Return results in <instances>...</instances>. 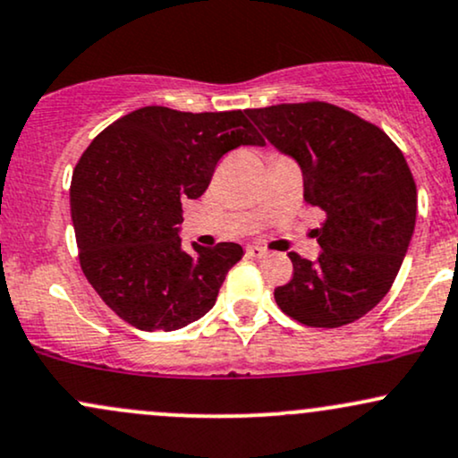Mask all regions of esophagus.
Instances as JSON below:
<instances>
[{
  "label": "esophagus",
  "instance_id": "obj_1",
  "mask_svg": "<svg viewBox=\"0 0 458 458\" xmlns=\"http://www.w3.org/2000/svg\"><path fill=\"white\" fill-rule=\"evenodd\" d=\"M247 254H250L251 259H265V256H269V251L260 245H250L247 247Z\"/></svg>",
  "mask_w": 458,
  "mask_h": 458
}]
</instances>
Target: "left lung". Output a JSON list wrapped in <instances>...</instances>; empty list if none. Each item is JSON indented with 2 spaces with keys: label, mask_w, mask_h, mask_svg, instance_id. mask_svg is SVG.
Masks as SVG:
<instances>
[{
  "label": "left lung",
  "mask_w": 458,
  "mask_h": 458,
  "mask_svg": "<svg viewBox=\"0 0 458 458\" xmlns=\"http://www.w3.org/2000/svg\"><path fill=\"white\" fill-rule=\"evenodd\" d=\"M276 148L295 157L303 199L325 211L318 260L291 251L293 277L273 297L308 327L334 329L370 312L392 288L411 241L418 191L386 131L325 101L245 109Z\"/></svg>",
  "instance_id": "obj_1"
}]
</instances>
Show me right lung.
<instances>
[{"label":"right lung","instance_id":"1","mask_svg":"<svg viewBox=\"0 0 458 458\" xmlns=\"http://www.w3.org/2000/svg\"><path fill=\"white\" fill-rule=\"evenodd\" d=\"M241 144H265L245 112L135 109L77 161L71 215L79 265L98 297L141 331H174L208 312L243 256L239 243L181 250L182 202L207 191Z\"/></svg>","mask_w":458,"mask_h":458}]
</instances>
